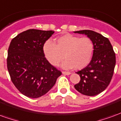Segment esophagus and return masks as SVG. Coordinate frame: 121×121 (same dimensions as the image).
I'll list each match as a JSON object with an SVG mask.
<instances>
[{"label":"esophagus","mask_w":121,"mask_h":121,"mask_svg":"<svg viewBox=\"0 0 121 121\" xmlns=\"http://www.w3.org/2000/svg\"><path fill=\"white\" fill-rule=\"evenodd\" d=\"M62 73L63 74H65V75H69V74H71V73H70V72H67V71H62Z\"/></svg>","instance_id":"1"}]
</instances>
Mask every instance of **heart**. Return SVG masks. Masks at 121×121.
Instances as JSON below:
<instances>
[{"label":"heart","instance_id":"1","mask_svg":"<svg viewBox=\"0 0 121 121\" xmlns=\"http://www.w3.org/2000/svg\"><path fill=\"white\" fill-rule=\"evenodd\" d=\"M94 49V43L89 37H80L70 34L58 37L55 43L48 40L43 48L44 55L52 65L58 66L63 58H66L62 67L67 69L86 67L91 61Z\"/></svg>","mask_w":121,"mask_h":121}]
</instances>
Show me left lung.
I'll use <instances>...</instances> for the list:
<instances>
[{
	"mask_svg": "<svg viewBox=\"0 0 121 121\" xmlns=\"http://www.w3.org/2000/svg\"><path fill=\"white\" fill-rule=\"evenodd\" d=\"M74 33L86 35L93 41L95 46L89 65L76 72L80 80L74 87L84 95L95 96L106 89L112 80L116 63L115 54L109 39L100 34L89 30Z\"/></svg>",
	"mask_w": 121,
	"mask_h": 121,
	"instance_id": "obj_1",
	"label": "left lung"
}]
</instances>
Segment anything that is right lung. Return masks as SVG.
I'll return each instance as SVG.
<instances>
[{
  "instance_id": "obj_1",
  "label": "right lung",
  "mask_w": 121,
  "mask_h": 121,
  "mask_svg": "<svg viewBox=\"0 0 121 121\" xmlns=\"http://www.w3.org/2000/svg\"><path fill=\"white\" fill-rule=\"evenodd\" d=\"M54 33L52 30L30 29L20 33L10 43L7 67L11 80L19 91L30 98L47 93L61 74L43 53V45Z\"/></svg>"
}]
</instances>
